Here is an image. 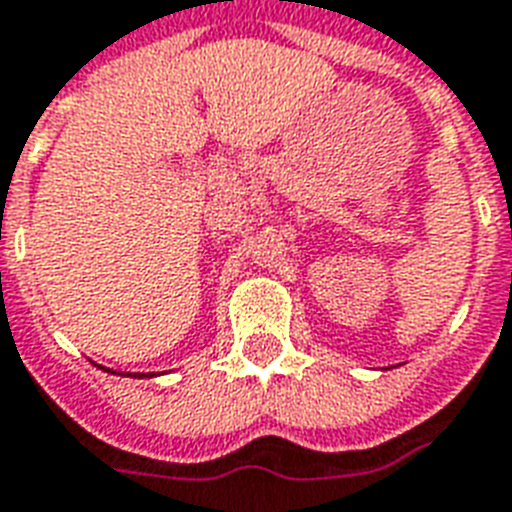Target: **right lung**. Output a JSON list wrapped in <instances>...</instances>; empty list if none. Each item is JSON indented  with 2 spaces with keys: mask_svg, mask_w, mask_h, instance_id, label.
I'll return each instance as SVG.
<instances>
[{
  "mask_svg": "<svg viewBox=\"0 0 512 512\" xmlns=\"http://www.w3.org/2000/svg\"><path fill=\"white\" fill-rule=\"evenodd\" d=\"M139 376H144V373H139ZM150 376H152V373H150Z\"/></svg>",
  "mask_w": 512,
  "mask_h": 512,
  "instance_id": "1",
  "label": "right lung"
}]
</instances>
